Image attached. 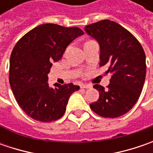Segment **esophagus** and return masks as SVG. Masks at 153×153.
Returning <instances> with one entry per match:
<instances>
[{
    "mask_svg": "<svg viewBox=\"0 0 153 153\" xmlns=\"http://www.w3.org/2000/svg\"><path fill=\"white\" fill-rule=\"evenodd\" d=\"M81 88H92V85H90V84H81Z\"/></svg>",
    "mask_w": 153,
    "mask_h": 153,
    "instance_id": "1",
    "label": "esophagus"
}]
</instances>
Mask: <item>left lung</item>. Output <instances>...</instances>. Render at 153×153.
Listing matches in <instances>:
<instances>
[{
  "instance_id": "8db88e82",
  "label": "left lung",
  "mask_w": 153,
  "mask_h": 153,
  "mask_svg": "<svg viewBox=\"0 0 153 153\" xmlns=\"http://www.w3.org/2000/svg\"><path fill=\"white\" fill-rule=\"evenodd\" d=\"M88 35L100 44V66L111 73L107 88L95 84L99 100L90 108L108 118L126 114L137 102L146 78V55L139 41L125 28L114 21L105 19L84 28Z\"/></svg>"
}]
</instances>
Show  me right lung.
I'll return each mask as SVG.
<instances>
[{
    "label": "right lung",
    "instance_id": "1",
    "mask_svg": "<svg viewBox=\"0 0 153 153\" xmlns=\"http://www.w3.org/2000/svg\"><path fill=\"white\" fill-rule=\"evenodd\" d=\"M77 27L44 24L26 33L16 43L10 57L9 82L19 105L30 117L42 123L60 118L70 96L79 86L48 85L52 63L59 61L67 46L83 35Z\"/></svg>",
    "mask_w": 153,
    "mask_h": 153
}]
</instances>
